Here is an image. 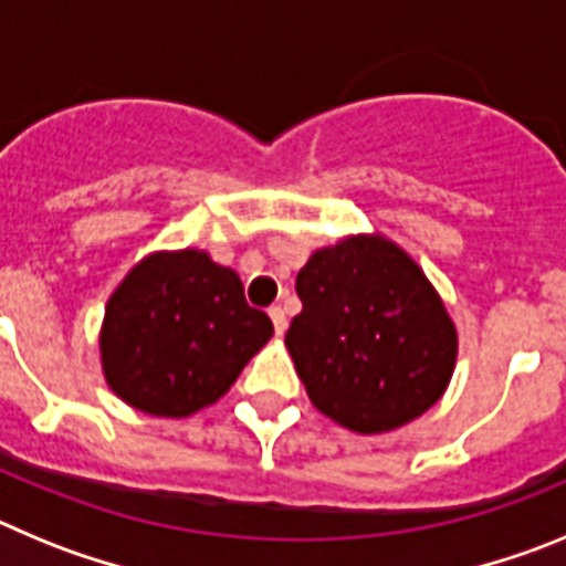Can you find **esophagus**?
<instances>
[{
	"instance_id": "obj_1",
	"label": "esophagus",
	"mask_w": 566,
	"mask_h": 566,
	"mask_svg": "<svg viewBox=\"0 0 566 566\" xmlns=\"http://www.w3.org/2000/svg\"><path fill=\"white\" fill-rule=\"evenodd\" d=\"M269 317H272V323H274V332H277V334L286 332L289 319H286V312H283V308L272 306V308H269Z\"/></svg>"
}]
</instances>
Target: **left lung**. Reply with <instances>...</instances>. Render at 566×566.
<instances>
[{
	"label": "left lung",
	"mask_w": 566,
	"mask_h": 566,
	"mask_svg": "<svg viewBox=\"0 0 566 566\" xmlns=\"http://www.w3.org/2000/svg\"><path fill=\"white\" fill-rule=\"evenodd\" d=\"M303 312L286 332L308 399L357 433L422 417L457 365V326L408 252L382 234H352L297 272Z\"/></svg>",
	"instance_id": "left-lung-1"
}]
</instances>
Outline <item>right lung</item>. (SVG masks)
Instances as JSON below:
<instances>
[{"label": "right lung", "instance_id": "1", "mask_svg": "<svg viewBox=\"0 0 566 566\" xmlns=\"http://www.w3.org/2000/svg\"><path fill=\"white\" fill-rule=\"evenodd\" d=\"M274 334L238 272L201 249L153 252L107 300L102 368L115 397L153 417L218 402Z\"/></svg>", "mask_w": 566, "mask_h": 566}]
</instances>
